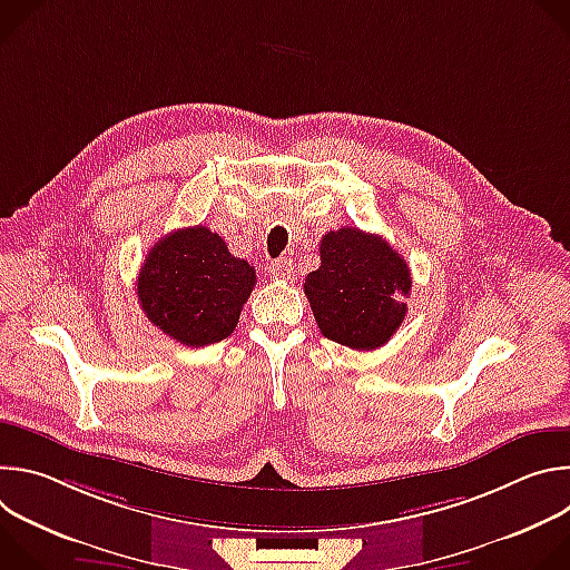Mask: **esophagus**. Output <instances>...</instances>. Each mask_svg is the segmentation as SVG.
<instances>
[{"mask_svg": "<svg viewBox=\"0 0 570 570\" xmlns=\"http://www.w3.org/2000/svg\"><path fill=\"white\" fill-rule=\"evenodd\" d=\"M295 266H293V262L291 259H286V257H282V259H277V262H273L271 264V275H273V279H291V277H295V271H293Z\"/></svg>", "mask_w": 570, "mask_h": 570, "instance_id": "esophagus-1", "label": "esophagus"}]
</instances>
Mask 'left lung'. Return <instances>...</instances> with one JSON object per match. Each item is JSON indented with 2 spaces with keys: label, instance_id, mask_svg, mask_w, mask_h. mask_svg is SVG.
Returning a JSON list of instances; mask_svg holds the SVG:
<instances>
[{
  "label": "left lung",
  "instance_id": "obj_1",
  "mask_svg": "<svg viewBox=\"0 0 570 570\" xmlns=\"http://www.w3.org/2000/svg\"><path fill=\"white\" fill-rule=\"evenodd\" d=\"M411 271L379 236L358 227L332 229L320 240V268L304 279L324 338L370 352L385 345L409 311Z\"/></svg>",
  "mask_w": 570,
  "mask_h": 570
}]
</instances>
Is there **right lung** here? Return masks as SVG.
Wrapping results in <instances>:
<instances>
[{"label": "right lung", "mask_w": 570, "mask_h": 570, "mask_svg": "<svg viewBox=\"0 0 570 570\" xmlns=\"http://www.w3.org/2000/svg\"><path fill=\"white\" fill-rule=\"evenodd\" d=\"M255 268L196 225L161 236L137 277V297L157 330L187 347L227 338L255 288Z\"/></svg>", "instance_id": "add662e5"}]
</instances>
